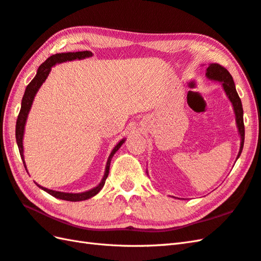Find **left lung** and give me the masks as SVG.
Here are the masks:
<instances>
[{"mask_svg":"<svg viewBox=\"0 0 261 261\" xmlns=\"http://www.w3.org/2000/svg\"><path fill=\"white\" fill-rule=\"evenodd\" d=\"M206 76L208 80L220 82L221 86L227 95L228 99L230 100L232 105L234 117H236V125L238 128V133L240 135V148L237 155V160L239 158L241 151L244 148V142H245V126H244V110L243 104L239 98V95L236 91V86L232 80V76L230 73L227 71L225 67H222L219 64H209L206 68ZM147 173V171H146Z\"/></svg>","mask_w":261,"mask_h":261,"instance_id":"8db88e82","label":"left lung"}]
</instances>
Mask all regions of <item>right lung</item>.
<instances>
[{"label":"right lung","mask_w":261,"mask_h":261,"mask_svg":"<svg viewBox=\"0 0 261 261\" xmlns=\"http://www.w3.org/2000/svg\"><path fill=\"white\" fill-rule=\"evenodd\" d=\"M93 56V53L90 52V50H83V52H67V53H57L55 55H52L50 57L41 64V66L37 69V73L35 75V77L31 81L30 84L27 86V90L24 92L23 95V98H22V104H21V111L20 114H18L17 116V120H16V127H15V137H16V143L18 146V150H20V155L21 158L23 161L24 164V167L28 171L27 168V165H25V161H24V149H23V136H24V129H25V124H27V119L29 116V113L30 110L32 107V104H33V100L35 95L37 93V91L40 90V87L42 86V84L45 80L47 79V76L50 72V69H52L53 66H55L56 64H60V63L63 62H67V61H75V60H84L87 59V57H91ZM126 141V138L120 139V141L116 144L115 147L113 148V150L111 151V155L109 156V160H107L106 163V167H105V173L103 178H101L100 182L96 187H94L90 190H86V192H83V193H77V194H74V193H63V192H56V190H52V189H48L45 187H42L40 186L39 184H36L37 186H39L41 189H43L44 192H46L47 194L52 195L55 198H59L62 200H67V201H82V200H86V199H90L92 197H94L95 195H97L100 189L104 187L105 185V180L107 178V176H109L110 173V165L112 162V158L114 156V154L120 148V146H122Z\"/></svg>","instance_id":"obj_1"}]
</instances>
